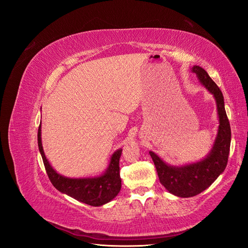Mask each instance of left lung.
<instances>
[{
    "label": "left lung",
    "instance_id": "obj_1",
    "mask_svg": "<svg viewBox=\"0 0 248 248\" xmlns=\"http://www.w3.org/2000/svg\"><path fill=\"white\" fill-rule=\"evenodd\" d=\"M190 71L196 73L199 81L213 95L216 102L218 128L211 150L202 159L182 166L169 164L153 151L149 152L160 183L170 193L179 198L194 197L207 189L226 170L231 146V126L220 89L202 67L194 65Z\"/></svg>",
    "mask_w": 248,
    "mask_h": 248
}]
</instances>
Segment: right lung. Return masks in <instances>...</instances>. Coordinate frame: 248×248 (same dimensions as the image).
I'll return each mask as SVG.
<instances>
[{"label": "right lung", "mask_w": 248, "mask_h": 248, "mask_svg": "<svg viewBox=\"0 0 248 248\" xmlns=\"http://www.w3.org/2000/svg\"><path fill=\"white\" fill-rule=\"evenodd\" d=\"M38 148L50 182L60 192L85 202L87 205L99 207L114 200L121 190L119 167V160L122 154L121 148L112 153L108 167L102 174L81 178H69L60 175L51 167L42 146L41 124L38 128Z\"/></svg>", "instance_id": "1"}]
</instances>
